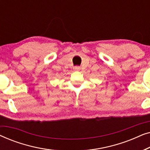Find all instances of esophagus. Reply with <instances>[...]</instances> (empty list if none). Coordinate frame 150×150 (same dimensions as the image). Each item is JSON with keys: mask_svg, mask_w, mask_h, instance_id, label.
Returning a JSON list of instances; mask_svg holds the SVG:
<instances>
[{"mask_svg": "<svg viewBox=\"0 0 150 150\" xmlns=\"http://www.w3.org/2000/svg\"><path fill=\"white\" fill-rule=\"evenodd\" d=\"M80 69H81V67H79V66H76L74 67V71H79Z\"/></svg>", "mask_w": 150, "mask_h": 150, "instance_id": "esophagus-1", "label": "esophagus"}]
</instances>
